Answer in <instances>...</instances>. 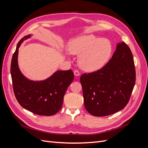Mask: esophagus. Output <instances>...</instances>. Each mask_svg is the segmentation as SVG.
Instances as JSON below:
<instances>
[{
  "instance_id": "obj_1",
  "label": "esophagus",
  "mask_w": 148,
  "mask_h": 148,
  "mask_svg": "<svg viewBox=\"0 0 148 148\" xmlns=\"http://www.w3.org/2000/svg\"><path fill=\"white\" fill-rule=\"evenodd\" d=\"M73 72H74V75H75V76H79V75H80L79 71L78 70H75Z\"/></svg>"
}]
</instances>
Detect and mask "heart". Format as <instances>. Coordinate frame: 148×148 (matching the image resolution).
<instances>
[{
    "instance_id": "obj_1",
    "label": "heart",
    "mask_w": 148,
    "mask_h": 148,
    "mask_svg": "<svg viewBox=\"0 0 148 148\" xmlns=\"http://www.w3.org/2000/svg\"><path fill=\"white\" fill-rule=\"evenodd\" d=\"M69 50L72 54L81 55L79 64L83 69L93 71L101 69L109 60L112 46L107 39L88 34L73 39Z\"/></svg>"
}]
</instances>
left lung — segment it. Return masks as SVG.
<instances>
[{"label": "left lung", "mask_w": 148, "mask_h": 148, "mask_svg": "<svg viewBox=\"0 0 148 148\" xmlns=\"http://www.w3.org/2000/svg\"><path fill=\"white\" fill-rule=\"evenodd\" d=\"M135 81L132 52L125 42L119 43L105 66L80 77L85 109L96 117L122 110L130 100Z\"/></svg>", "instance_id": "8db88e82"}]
</instances>
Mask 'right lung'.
<instances>
[{"label":"right lung","instance_id":"1","mask_svg":"<svg viewBox=\"0 0 148 148\" xmlns=\"http://www.w3.org/2000/svg\"><path fill=\"white\" fill-rule=\"evenodd\" d=\"M30 36H26L20 40L12 56L10 73L13 92L24 109L37 115L51 116L62 108L66 89L73 82L74 74L70 69L57 71L44 81L33 82L25 78L19 70L17 58L21 44Z\"/></svg>","mask_w":148,"mask_h":148}]
</instances>
